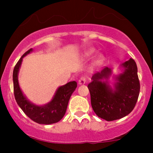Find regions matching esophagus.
I'll return each instance as SVG.
<instances>
[{
	"mask_svg": "<svg viewBox=\"0 0 153 153\" xmlns=\"http://www.w3.org/2000/svg\"><path fill=\"white\" fill-rule=\"evenodd\" d=\"M86 82V78L85 77H81L78 80L79 85H84Z\"/></svg>",
	"mask_w": 153,
	"mask_h": 153,
	"instance_id": "esophagus-1",
	"label": "esophagus"
}]
</instances>
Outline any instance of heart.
<instances>
[{"label": "heart", "instance_id": "obj_1", "mask_svg": "<svg viewBox=\"0 0 153 153\" xmlns=\"http://www.w3.org/2000/svg\"><path fill=\"white\" fill-rule=\"evenodd\" d=\"M95 52H96V49L94 48V47H91V48H89L88 50L83 52L82 54V57L84 59H89L91 58L94 55ZM96 64L97 65H102L105 61V56L102 54H99L96 56Z\"/></svg>", "mask_w": 153, "mask_h": 153}]
</instances>
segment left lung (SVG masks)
I'll list each match as a JSON object with an SVG mask.
<instances>
[{
	"label": "left lung",
	"instance_id": "8db88e82",
	"mask_svg": "<svg viewBox=\"0 0 153 153\" xmlns=\"http://www.w3.org/2000/svg\"><path fill=\"white\" fill-rule=\"evenodd\" d=\"M122 72L113 75V87L107 81L112 68H105L91 78L88 85L93 110L100 118L108 121L122 119L134 109L140 94L137 67L130 58L120 65Z\"/></svg>",
	"mask_w": 153,
	"mask_h": 153
}]
</instances>
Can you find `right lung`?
Returning <instances> with one entry per match:
<instances>
[{
	"label": "right lung",
	"mask_w": 153,
	"mask_h": 153,
	"mask_svg": "<svg viewBox=\"0 0 153 153\" xmlns=\"http://www.w3.org/2000/svg\"><path fill=\"white\" fill-rule=\"evenodd\" d=\"M30 49L22 55L14 67L13 73V91L15 99L23 111L31 120L41 124H51L58 122L65 114L71 95L77 87L76 81H71L58 87L50 102L44 105H36L29 101L22 92L19 83V73L25 56L31 53Z\"/></svg>",
	"instance_id": "1"
}]
</instances>
